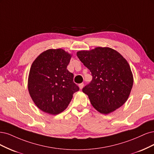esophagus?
Segmentation results:
<instances>
[{"label": "esophagus", "mask_w": 154, "mask_h": 154, "mask_svg": "<svg viewBox=\"0 0 154 154\" xmlns=\"http://www.w3.org/2000/svg\"><path fill=\"white\" fill-rule=\"evenodd\" d=\"M79 87L80 89H82V88L84 87V84L83 83H81V84H79Z\"/></svg>", "instance_id": "34e87169"}]
</instances>
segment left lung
Listing matches in <instances>:
<instances>
[{"label": "left lung", "mask_w": 154, "mask_h": 154, "mask_svg": "<svg viewBox=\"0 0 154 154\" xmlns=\"http://www.w3.org/2000/svg\"><path fill=\"white\" fill-rule=\"evenodd\" d=\"M77 56L91 73L92 81L82 91L93 107L107 115L122 106L129 97L134 82L126 59L109 47L78 51Z\"/></svg>", "instance_id": "left-lung-1"}]
</instances>
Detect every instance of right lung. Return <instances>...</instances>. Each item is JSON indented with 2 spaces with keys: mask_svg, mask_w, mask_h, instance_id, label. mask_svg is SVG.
<instances>
[{
  "mask_svg": "<svg viewBox=\"0 0 154 154\" xmlns=\"http://www.w3.org/2000/svg\"><path fill=\"white\" fill-rule=\"evenodd\" d=\"M72 54L62 48L43 52L32 64L28 77V90L39 109L56 115L66 109L73 93L79 88L73 74L67 70Z\"/></svg>",
  "mask_w": 154,
  "mask_h": 154,
  "instance_id": "1",
  "label": "right lung"
}]
</instances>
